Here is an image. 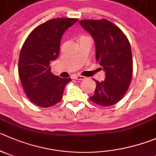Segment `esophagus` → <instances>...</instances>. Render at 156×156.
Returning <instances> with one entry per match:
<instances>
[{
	"instance_id": "1",
	"label": "esophagus",
	"mask_w": 156,
	"mask_h": 156,
	"mask_svg": "<svg viewBox=\"0 0 156 156\" xmlns=\"http://www.w3.org/2000/svg\"><path fill=\"white\" fill-rule=\"evenodd\" d=\"M74 78H75V79H76V80H79V81H81V80H85V77L81 76V75H75V76H74Z\"/></svg>"
}]
</instances>
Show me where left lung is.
I'll list each match as a JSON object with an SVG mask.
<instances>
[{
    "mask_svg": "<svg viewBox=\"0 0 156 156\" xmlns=\"http://www.w3.org/2000/svg\"><path fill=\"white\" fill-rule=\"evenodd\" d=\"M79 24L95 44V58L105 72V81L96 82L90 100L101 106L119 102L126 94L132 75V56L129 40L119 27L105 19L83 20Z\"/></svg>",
    "mask_w": 156,
    "mask_h": 156,
    "instance_id": "obj_1",
    "label": "left lung"
}]
</instances>
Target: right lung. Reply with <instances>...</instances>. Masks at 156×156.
Here are the masks:
<instances>
[{
    "instance_id": "1",
    "label": "right lung",
    "mask_w": 156,
    "mask_h": 156,
    "mask_svg": "<svg viewBox=\"0 0 156 156\" xmlns=\"http://www.w3.org/2000/svg\"><path fill=\"white\" fill-rule=\"evenodd\" d=\"M77 21L76 18L46 21L34 28L23 44L19 57V77L29 99L39 107L59 102L65 85L71 81V78L53 75L50 63L58 58L65 31Z\"/></svg>"
}]
</instances>
